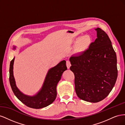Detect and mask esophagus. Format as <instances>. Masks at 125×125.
<instances>
[{
	"label": "esophagus",
	"mask_w": 125,
	"mask_h": 125,
	"mask_svg": "<svg viewBox=\"0 0 125 125\" xmlns=\"http://www.w3.org/2000/svg\"><path fill=\"white\" fill-rule=\"evenodd\" d=\"M66 66L67 67L68 69L70 68V67L71 66V63H70V62L69 61V60H67V61L66 62Z\"/></svg>",
	"instance_id": "34e87169"
}]
</instances>
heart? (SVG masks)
I'll use <instances>...</instances> for the list:
<instances>
[{
    "mask_svg": "<svg viewBox=\"0 0 125 125\" xmlns=\"http://www.w3.org/2000/svg\"><path fill=\"white\" fill-rule=\"evenodd\" d=\"M79 39L77 40H78ZM91 42V37L88 35L81 37L79 43V47L81 50H84L88 47Z\"/></svg>",
    "mask_w": 125,
    "mask_h": 125,
    "instance_id": "b5f03b06",
    "label": "heart"
}]
</instances>
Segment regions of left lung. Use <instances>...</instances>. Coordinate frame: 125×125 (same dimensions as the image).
<instances>
[{"label": "left lung", "mask_w": 125, "mask_h": 125, "mask_svg": "<svg viewBox=\"0 0 125 125\" xmlns=\"http://www.w3.org/2000/svg\"><path fill=\"white\" fill-rule=\"evenodd\" d=\"M97 38L81 54L70 58L75 90L80 99L92 103L104 100L117 78L116 54L108 36L97 28Z\"/></svg>", "instance_id": "1"}]
</instances>
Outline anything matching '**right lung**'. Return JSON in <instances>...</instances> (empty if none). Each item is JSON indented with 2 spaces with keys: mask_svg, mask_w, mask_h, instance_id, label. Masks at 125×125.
Returning <instances> with one entry per match:
<instances>
[{
  "mask_svg": "<svg viewBox=\"0 0 125 125\" xmlns=\"http://www.w3.org/2000/svg\"><path fill=\"white\" fill-rule=\"evenodd\" d=\"M14 60V58L10 64L9 81L14 95L24 104L31 108L39 109L51 104L56 99V86L58 82L61 79L63 72L67 69L65 60L60 62L57 65L49 70L41 90L36 95L30 96L21 93L16 85L13 73Z\"/></svg>",
  "mask_w": 125,
  "mask_h": 125,
  "instance_id": "1",
  "label": "right lung"
}]
</instances>
